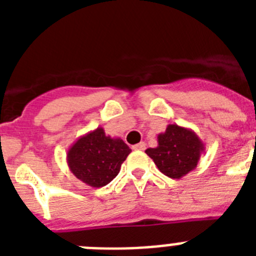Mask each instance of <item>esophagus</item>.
<instances>
[{
	"label": "esophagus",
	"instance_id": "34e87169",
	"mask_svg": "<svg viewBox=\"0 0 256 256\" xmlns=\"http://www.w3.org/2000/svg\"><path fill=\"white\" fill-rule=\"evenodd\" d=\"M133 148H134V150H144V148H146V144H144V142H140V144H134V146H133Z\"/></svg>",
	"mask_w": 256,
	"mask_h": 256
}]
</instances>
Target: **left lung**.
Returning a JSON list of instances; mask_svg holds the SVG:
<instances>
[{
	"label": "left lung",
	"mask_w": 256,
	"mask_h": 256,
	"mask_svg": "<svg viewBox=\"0 0 256 256\" xmlns=\"http://www.w3.org/2000/svg\"><path fill=\"white\" fill-rule=\"evenodd\" d=\"M162 174L180 180L198 166L205 152L204 142L190 128L169 124L165 132L158 134V146L144 151Z\"/></svg>",
	"instance_id": "left-lung-1"
}]
</instances>
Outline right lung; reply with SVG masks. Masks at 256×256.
Listing matches in <instances>:
<instances>
[{
    "instance_id": "obj_1",
    "label": "right lung",
    "mask_w": 256,
    "mask_h": 256,
    "mask_svg": "<svg viewBox=\"0 0 256 256\" xmlns=\"http://www.w3.org/2000/svg\"><path fill=\"white\" fill-rule=\"evenodd\" d=\"M130 151L123 140L106 136L102 126H97L68 148L66 162L76 178L100 188L116 177Z\"/></svg>"
}]
</instances>
